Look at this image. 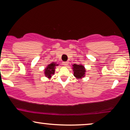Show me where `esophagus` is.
<instances>
[{"instance_id":"1","label":"esophagus","mask_w":130,"mask_h":130,"mask_svg":"<svg viewBox=\"0 0 130 130\" xmlns=\"http://www.w3.org/2000/svg\"><path fill=\"white\" fill-rule=\"evenodd\" d=\"M63 65L64 66H67L69 65V62L68 61L63 62Z\"/></svg>"}]
</instances>
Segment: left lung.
I'll use <instances>...</instances> for the list:
<instances>
[{
    "label": "left lung",
    "instance_id": "left-lung-1",
    "mask_svg": "<svg viewBox=\"0 0 130 130\" xmlns=\"http://www.w3.org/2000/svg\"><path fill=\"white\" fill-rule=\"evenodd\" d=\"M72 69L73 71V75L76 78L78 79H81L85 77L86 75V70L84 66H83L81 63L79 64H74L72 65Z\"/></svg>",
    "mask_w": 130,
    "mask_h": 130
}]
</instances>
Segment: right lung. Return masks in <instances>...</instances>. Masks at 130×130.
Returning <instances> with one entry per match:
<instances>
[{
  "label": "right lung",
  "instance_id": "add662e5",
  "mask_svg": "<svg viewBox=\"0 0 130 130\" xmlns=\"http://www.w3.org/2000/svg\"><path fill=\"white\" fill-rule=\"evenodd\" d=\"M59 64L56 63H51L47 65V66L44 69V72L45 77H47L48 79H50L52 77V76L55 73V69L56 67L58 66Z\"/></svg>",
  "mask_w": 130,
  "mask_h": 130
}]
</instances>
